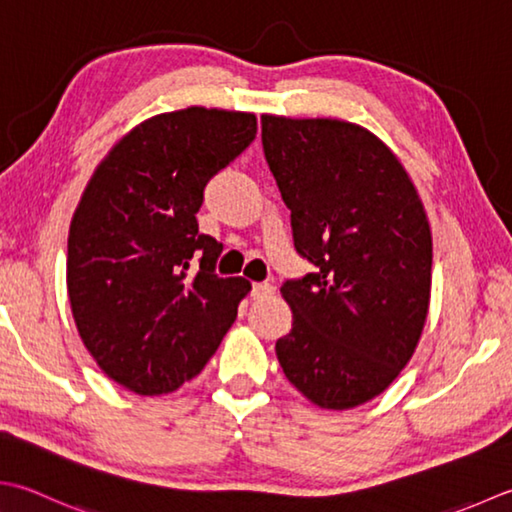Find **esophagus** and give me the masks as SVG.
<instances>
[{
	"mask_svg": "<svg viewBox=\"0 0 512 512\" xmlns=\"http://www.w3.org/2000/svg\"><path fill=\"white\" fill-rule=\"evenodd\" d=\"M273 290H275L273 284L262 282V284H253V290H250V295H253L255 299H264V297L273 295Z\"/></svg>",
	"mask_w": 512,
	"mask_h": 512,
	"instance_id": "1",
	"label": "esophagus"
}]
</instances>
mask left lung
<instances>
[{"label":"left lung","mask_w":512,"mask_h":512,"mask_svg":"<svg viewBox=\"0 0 512 512\" xmlns=\"http://www.w3.org/2000/svg\"><path fill=\"white\" fill-rule=\"evenodd\" d=\"M262 144L297 253L315 266L282 286L293 328L277 359L319 408H355L393 384L422 337L433 268L422 199L357 124L264 115Z\"/></svg>","instance_id":"obj_1"}]
</instances>
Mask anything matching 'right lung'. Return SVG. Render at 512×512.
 <instances>
[{
	"mask_svg": "<svg viewBox=\"0 0 512 512\" xmlns=\"http://www.w3.org/2000/svg\"><path fill=\"white\" fill-rule=\"evenodd\" d=\"M257 135L253 113L190 106L130 130L90 177L70 222L66 284L88 353L137 395L173 393L202 368L248 295L219 277L199 233L204 188Z\"/></svg>",
	"mask_w": 512,
	"mask_h": 512,
	"instance_id": "right-lung-1",
	"label": "right lung"
}]
</instances>
